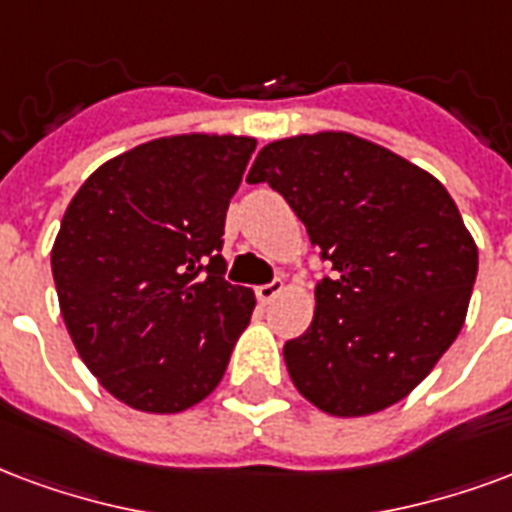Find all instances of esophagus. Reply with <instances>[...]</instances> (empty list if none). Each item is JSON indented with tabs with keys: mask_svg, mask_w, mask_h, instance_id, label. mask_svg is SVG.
Instances as JSON below:
<instances>
[{
	"mask_svg": "<svg viewBox=\"0 0 512 512\" xmlns=\"http://www.w3.org/2000/svg\"><path fill=\"white\" fill-rule=\"evenodd\" d=\"M282 290H285V282H282V279H274V282H268V285H260L255 290L257 301H260V304H271Z\"/></svg>",
	"mask_w": 512,
	"mask_h": 512,
	"instance_id": "1",
	"label": "esophagus"
}]
</instances>
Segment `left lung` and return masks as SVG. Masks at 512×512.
<instances>
[{"label": "left lung", "mask_w": 512, "mask_h": 512, "mask_svg": "<svg viewBox=\"0 0 512 512\" xmlns=\"http://www.w3.org/2000/svg\"><path fill=\"white\" fill-rule=\"evenodd\" d=\"M246 181L276 189L333 266L312 325L285 344L295 388L339 418L404 399L458 336L478 276L448 189L350 132L274 140Z\"/></svg>", "instance_id": "left-lung-1"}]
</instances>
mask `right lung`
<instances>
[{"mask_svg":"<svg viewBox=\"0 0 512 512\" xmlns=\"http://www.w3.org/2000/svg\"><path fill=\"white\" fill-rule=\"evenodd\" d=\"M255 138L173 135L94 170L51 252L67 331L132 410H189L214 391L255 293L225 282L222 236Z\"/></svg>","mask_w":512,"mask_h":512,"instance_id":"add662e5","label":"right lung"}]
</instances>
